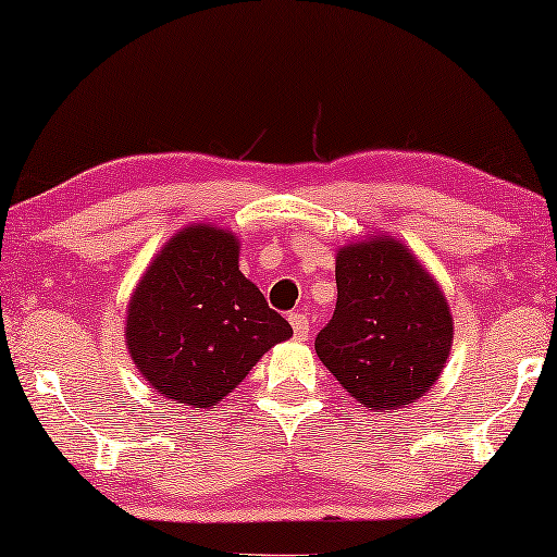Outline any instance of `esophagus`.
I'll return each instance as SVG.
<instances>
[{"label": "esophagus", "mask_w": 557, "mask_h": 557, "mask_svg": "<svg viewBox=\"0 0 557 557\" xmlns=\"http://www.w3.org/2000/svg\"><path fill=\"white\" fill-rule=\"evenodd\" d=\"M288 322H292V326H294L296 339L309 337V317L304 314V311H292V314H288Z\"/></svg>", "instance_id": "esophagus-1"}]
</instances>
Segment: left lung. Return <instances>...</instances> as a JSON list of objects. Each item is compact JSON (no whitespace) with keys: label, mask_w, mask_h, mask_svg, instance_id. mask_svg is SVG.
I'll return each instance as SVG.
<instances>
[{"label":"left lung","mask_w":557,"mask_h":557,"mask_svg":"<svg viewBox=\"0 0 557 557\" xmlns=\"http://www.w3.org/2000/svg\"><path fill=\"white\" fill-rule=\"evenodd\" d=\"M454 322L431 273L393 238L337 253V307L317 355L345 391L377 413L429 391L451 352Z\"/></svg>","instance_id":"8db88e82"}]
</instances>
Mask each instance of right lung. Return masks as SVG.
<instances>
[{
	"label": "right lung",
	"mask_w": 557,
	"mask_h": 557,
	"mask_svg": "<svg viewBox=\"0 0 557 557\" xmlns=\"http://www.w3.org/2000/svg\"><path fill=\"white\" fill-rule=\"evenodd\" d=\"M292 324L238 271V240L189 225L159 250L128 304L126 345L157 393L193 408L223 400Z\"/></svg>",
	"instance_id": "1"
}]
</instances>
